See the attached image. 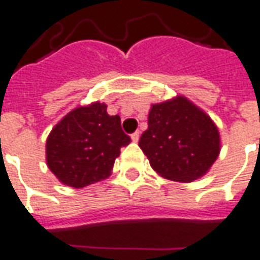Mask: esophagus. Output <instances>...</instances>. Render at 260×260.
<instances>
[{
	"mask_svg": "<svg viewBox=\"0 0 260 260\" xmlns=\"http://www.w3.org/2000/svg\"><path fill=\"white\" fill-rule=\"evenodd\" d=\"M139 140H140V132H136V133L132 134V141H133V143H137Z\"/></svg>",
	"mask_w": 260,
	"mask_h": 260,
	"instance_id": "obj_1",
	"label": "esophagus"
}]
</instances>
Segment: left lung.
Returning a JSON list of instances; mask_svg holds the SVG:
<instances>
[{
  "label": "left lung",
  "instance_id": "1",
  "mask_svg": "<svg viewBox=\"0 0 260 260\" xmlns=\"http://www.w3.org/2000/svg\"><path fill=\"white\" fill-rule=\"evenodd\" d=\"M139 145L159 176L187 183L209 172L218 158L221 139L211 117L178 95L151 105L148 128Z\"/></svg>",
  "mask_w": 260,
  "mask_h": 260
}]
</instances>
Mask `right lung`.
Instances as JSON below:
<instances>
[{"mask_svg": "<svg viewBox=\"0 0 260 260\" xmlns=\"http://www.w3.org/2000/svg\"><path fill=\"white\" fill-rule=\"evenodd\" d=\"M106 105L78 106L53 127L46 141V162L62 185L75 189L106 179L130 143L120 117L108 115Z\"/></svg>", "mask_w": 260, "mask_h": 260, "instance_id": "obj_1", "label": "right lung"}]
</instances>
